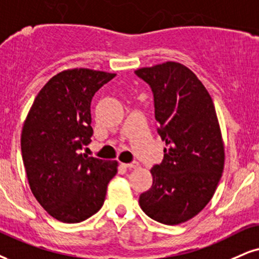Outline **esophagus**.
Instances as JSON below:
<instances>
[{
	"mask_svg": "<svg viewBox=\"0 0 259 259\" xmlns=\"http://www.w3.org/2000/svg\"><path fill=\"white\" fill-rule=\"evenodd\" d=\"M138 162H132V163H122V167H124V168H130V169H132V168H137L138 167Z\"/></svg>",
	"mask_w": 259,
	"mask_h": 259,
	"instance_id": "1",
	"label": "esophagus"
}]
</instances>
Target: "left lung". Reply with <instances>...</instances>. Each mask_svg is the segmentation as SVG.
Returning a JSON list of instances; mask_svg holds the SVG:
<instances>
[{
  "label": "left lung",
  "instance_id": "obj_1",
  "mask_svg": "<svg viewBox=\"0 0 259 259\" xmlns=\"http://www.w3.org/2000/svg\"><path fill=\"white\" fill-rule=\"evenodd\" d=\"M136 74L151 88L158 135L165 142L139 205L155 221L179 225L202 211L222 177L225 146L215 105L197 75L179 62L143 67Z\"/></svg>",
  "mask_w": 259,
  "mask_h": 259
}]
</instances>
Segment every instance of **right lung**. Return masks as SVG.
I'll use <instances>...</instances> for the list:
<instances>
[{"label":"right lung","mask_w":259,"mask_h":259,"mask_svg":"<svg viewBox=\"0 0 259 259\" xmlns=\"http://www.w3.org/2000/svg\"><path fill=\"white\" fill-rule=\"evenodd\" d=\"M116 75L73 68L54 75L34 98L21 132L28 185L46 211L66 223L91 218L103 205L117 161L89 157L91 101Z\"/></svg>","instance_id":"obj_1"}]
</instances>
